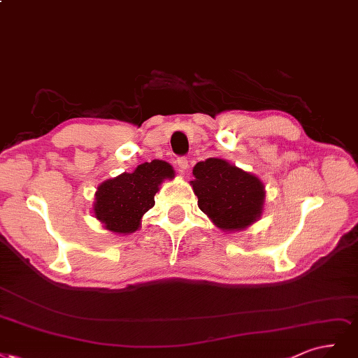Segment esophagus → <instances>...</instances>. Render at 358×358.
Returning <instances> with one entry per match:
<instances>
[{
    "instance_id": "obj_1",
    "label": "esophagus",
    "mask_w": 358,
    "mask_h": 358,
    "mask_svg": "<svg viewBox=\"0 0 358 358\" xmlns=\"http://www.w3.org/2000/svg\"><path fill=\"white\" fill-rule=\"evenodd\" d=\"M177 165L181 172H186V169H189V160L186 157H178Z\"/></svg>"
}]
</instances>
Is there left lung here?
Returning <instances> with one entry per match:
<instances>
[{
    "mask_svg": "<svg viewBox=\"0 0 358 358\" xmlns=\"http://www.w3.org/2000/svg\"><path fill=\"white\" fill-rule=\"evenodd\" d=\"M193 177L190 186L198 206L223 232H241L262 217L266 190L251 172L210 157L194 165Z\"/></svg>",
    "mask_w": 358,
    "mask_h": 358,
    "instance_id": "8db88e82",
    "label": "left lung"
}]
</instances>
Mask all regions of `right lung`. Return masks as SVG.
<instances>
[{
	"mask_svg": "<svg viewBox=\"0 0 358 358\" xmlns=\"http://www.w3.org/2000/svg\"><path fill=\"white\" fill-rule=\"evenodd\" d=\"M176 171L165 160L138 165L132 172L106 180L95 192L94 215L102 227L116 235H129L141 227L143 215L155 205V194Z\"/></svg>",
	"mask_w": 358,
	"mask_h": 358,
	"instance_id": "obj_1",
	"label": "right lung"
}]
</instances>
